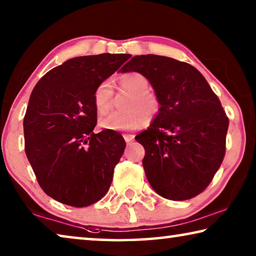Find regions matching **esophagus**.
I'll use <instances>...</instances> for the list:
<instances>
[{
  "instance_id": "34e87169",
  "label": "esophagus",
  "mask_w": 256,
  "mask_h": 256,
  "mask_svg": "<svg viewBox=\"0 0 256 256\" xmlns=\"http://www.w3.org/2000/svg\"><path fill=\"white\" fill-rule=\"evenodd\" d=\"M123 136H124V140L126 141L128 144H130L133 140H134V136H133V134H124Z\"/></svg>"
}]
</instances>
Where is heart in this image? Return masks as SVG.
<instances>
[{
  "instance_id": "obj_1",
  "label": "heart",
  "mask_w": 256,
  "mask_h": 256,
  "mask_svg": "<svg viewBox=\"0 0 256 256\" xmlns=\"http://www.w3.org/2000/svg\"><path fill=\"white\" fill-rule=\"evenodd\" d=\"M118 91L131 93L124 101L123 112H114L99 120L100 128L107 131H131L142 126L146 120H152L160 112V100L149 90L150 82L144 75L132 72L122 75L117 80ZM114 91L108 82L100 83L93 92V104L99 115L112 107Z\"/></svg>"
}]
</instances>
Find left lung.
Masks as SVG:
<instances>
[{"instance_id": "left-lung-1", "label": "left lung", "mask_w": 256, "mask_h": 256, "mask_svg": "<svg viewBox=\"0 0 256 256\" xmlns=\"http://www.w3.org/2000/svg\"><path fill=\"white\" fill-rule=\"evenodd\" d=\"M120 70L144 75L160 100V114L136 136L150 186L166 200L196 197L226 155L229 118L218 96L194 66L168 56H136Z\"/></svg>"}]
</instances>
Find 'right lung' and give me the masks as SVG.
<instances>
[{
	"mask_svg": "<svg viewBox=\"0 0 256 256\" xmlns=\"http://www.w3.org/2000/svg\"><path fill=\"white\" fill-rule=\"evenodd\" d=\"M131 54L76 56L35 85L24 117L25 152L40 188L62 204L85 208L100 200L126 144L118 132H93V92Z\"/></svg>",
	"mask_w": 256,
	"mask_h": 256,
	"instance_id": "right-lung-1",
	"label": "right lung"
}]
</instances>
